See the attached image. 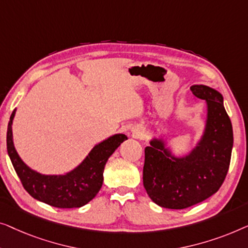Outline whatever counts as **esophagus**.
<instances>
[{"label":"esophagus","instance_id":"1","mask_svg":"<svg viewBox=\"0 0 248 248\" xmlns=\"http://www.w3.org/2000/svg\"><path fill=\"white\" fill-rule=\"evenodd\" d=\"M141 132H142L141 130H137V131H135V134H136V135H137V136H139V135H140V134H141Z\"/></svg>","mask_w":248,"mask_h":248}]
</instances>
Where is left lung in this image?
I'll use <instances>...</instances> for the list:
<instances>
[{
	"mask_svg": "<svg viewBox=\"0 0 248 248\" xmlns=\"http://www.w3.org/2000/svg\"><path fill=\"white\" fill-rule=\"evenodd\" d=\"M191 91L208 106L205 130L197 147L183 158L174 157L158 139L145 148L144 186L156 204L167 209L189 208L215 194L232 157V125L222 95L205 85H193Z\"/></svg>",
	"mask_w": 248,
	"mask_h": 248,
	"instance_id": "obj_1",
	"label": "left lung"
}]
</instances>
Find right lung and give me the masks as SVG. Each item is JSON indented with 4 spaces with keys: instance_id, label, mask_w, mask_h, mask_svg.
<instances>
[{
    "instance_id": "obj_1",
    "label": "right lung",
    "mask_w": 248,
    "mask_h": 248,
    "mask_svg": "<svg viewBox=\"0 0 248 248\" xmlns=\"http://www.w3.org/2000/svg\"><path fill=\"white\" fill-rule=\"evenodd\" d=\"M13 111L6 132V147L16 174L24 190L31 197L56 208H79L88 203L99 192L103 183V170L107 160L121 142L124 134L114 135L96 145L79 165L65 175H43L29 169L19 157L12 138Z\"/></svg>"
}]
</instances>
